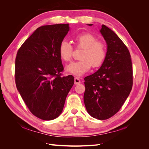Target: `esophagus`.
Listing matches in <instances>:
<instances>
[{"instance_id":"obj_1","label":"esophagus","mask_w":149,"mask_h":149,"mask_svg":"<svg viewBox=\"0 0 149 149\" xmlns=\"http://www.w3.org/2000/svg\"><path fill=\"white\" fill-rule=\"evenodd\" d=\"M81 83V81L78 78H74V84H78Z\"/></svg>"}]
</instances>
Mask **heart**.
Segmentation results:
<instances>
[{"instance_id":"1","label":"heart","mask_w":149,"mask_h":149,"mask_svg":"<svg viewBox=\"0 0 149 149\" xmlns=\"http://www.w3.org/2000/svg\"><path fill=\"white\" fill-rule=\"evenodd\" d=\"M74 41L78 48H83L81 60L71 63L66 67V71L76 76H81L94 68L101 66L107 56V47L104 42L97 41L95 35L83 33L76 36ZM73 48L66 40H63L59 46V54L65 61L71 60Z\"/></svg>"}]
</instances>
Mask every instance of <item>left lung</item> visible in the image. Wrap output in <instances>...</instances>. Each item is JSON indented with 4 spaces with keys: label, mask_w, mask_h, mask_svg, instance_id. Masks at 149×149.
Instances as JSON below:
<instances>
[{
    "label": "left lung",
    "mask_w": 149,
    "mask_h": 149,
    "mask_svg": "<svg viewBox=\"0 0 149 149\" xmlns=\"http://www.w3.org/2000/svg\"><path fill=\"white\" fill-rule=\"evenodd\" d=\"M100 32L107 45V56L96 73L84 78V102L90 116L105 120L116 114L124 104L131 91L133 74L125 45L104 25Z\"/></svg>",
    "instance_id": "obj_1"
}]
</instances>
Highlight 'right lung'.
I'll return each mask as SVG.
<instances>
[{
    "label": "right lung",
    "instance_id": "obj_1",
    "mask_svg": "<svg viewBox=\"0 0 149 149\" xmlns=\"http://www.w3.org/2000/svg\"><path fill=\"white\" fill-rule=\"evenodd\" d=\"M70 30L69 24L44 25L22 44L17 53L15 84L30 111L38 118L51 120L62 112L74 84L63 71L59 46Z\"/></svg>",
    "mask_w": 149,
    "mask_h": 149
}]
</instances>
